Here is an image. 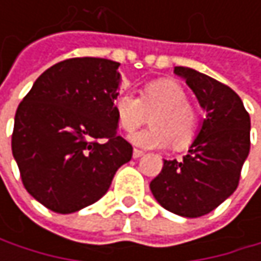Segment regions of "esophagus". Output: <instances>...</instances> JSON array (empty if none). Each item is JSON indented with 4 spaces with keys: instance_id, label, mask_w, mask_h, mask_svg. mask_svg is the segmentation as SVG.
Masks as SVG:
<instances>
[{
    "instance_id": "obj_1",
    "label": "esophagus",
    "mask_w": 261,
    "mask_h": 261,
    "mask_svg": "<svg viewBox=\"0 0 261 261\" xmlns=\"http://www.w3.org/2000/svg\"><path fill=\"white\" fill-rule=\"evenodd\" d=\"M142 155H143V151H142V149L134 148V151H133V157H134V159H139V157H142Z\"/></svg>"
}]
</instances>
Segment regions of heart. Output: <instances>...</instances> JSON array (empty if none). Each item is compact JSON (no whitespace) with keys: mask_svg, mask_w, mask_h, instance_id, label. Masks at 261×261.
Returning <instances> with one entry per match:
<instances>
[{"mask_svg":"<svg viewBox=\"0 0 261 261\" xmlns=\"http://www.w3.org/2000/svg\"><path fill=\"white\" fill-rule=\"evenodd\" d=\"M113 112L124 131L140 127L148 115L151 127L137 131L131 142L142 148H165L172 143L175 149L187 148L201 128L199 113L190 106L187 92L174 80H154L146 83L140 96L121 92L113 98Z\"/></svg>","mask_w":261,"mask_h":261,"instance_id":"obj_1","label":"heart"}]
</instances>
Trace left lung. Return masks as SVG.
<instances>
[{
    "instance_id": "obj_1",
    "label": "left lung",
    "mask_w": 261,
    "mask_h": 261,
    "mask_svg": "<svg viewBox=\"0 0 261 261\" xmlns=\"http://www.w3.org/2000/svg\"><path fill=\"white\" fill-rule=\"evenodd\" d=\"M207 112L198 137L182 160H165L149 187L159 204L184 218H199L221 205L239 186L249 154L251 119L227 84L195 69L175 68Z\"/></svg>"
}]
</instances>
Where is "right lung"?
I'll return each instance as SVG.
<instances>
[{"label":"right lung","instance_id":"right-lung-1","mask_svg":"<svg viewBox=\"0 0 261 261\" xmlns=\"http://www.w3.org/2000/svg\"><path fill=\"white\" fill-rule=\"evenodd\" d=\"M119 63L74 57L34 81L18 106L12 152L27 192L56 213H74L109 190L133 146L118 134Z\"/></svg>","mask_w":261,"mask_h":261}]
</instances>
